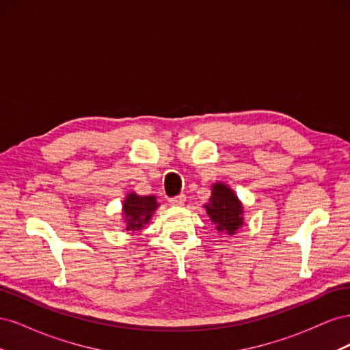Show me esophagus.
I'll use <instances>...</instances> for the list:
<instances>
[{
	"instance_id": "34e87169",
	"label": "esophagus",
	"mask_w": 350,
	"mask_h": 350,
	"mask_svg": "<svg viewBox=\"0 0 350 350\" xmlns=\"http://www.w3.org/2000/svg\"><path fill=\"white\" fill-rule=\"evenodd\" d=\"M185 200H187L185 194H179V196H176V197L169 198V203H171L172 206H184Z\"/></svg>"
}]
</instances>
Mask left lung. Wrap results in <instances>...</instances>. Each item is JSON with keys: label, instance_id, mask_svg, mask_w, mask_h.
I'll list each match as a JSON object with an SVG mask.
<instances>
[{"label": "left lung", "instance_id": "8db88e82", "mask_svg": "<svg viewBox=\"0 0 350 350\" xmlns=\"http://www.w3.org/2000/svg\"><path fill=\"white\" fill-rule=\"evenodd\" d=\"M204 208L211 224H215L216 229L221 234L235 235L243 224L242 203L235 196L234 189H230L224 183L211 185V197L208 198V203L204 204Z\"/></svg>", "mask_w": 350, "mask_h": 350}]
</instances>
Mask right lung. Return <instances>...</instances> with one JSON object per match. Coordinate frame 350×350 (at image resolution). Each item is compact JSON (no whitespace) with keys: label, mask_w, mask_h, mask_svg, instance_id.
I'll use <instances>...</instances> for the list:
<instances>
[{"label":"right lung","mask_w":350,"mask_h":350,"mask_svg":"<svg viewBox=\"0 0 350 350\" xmlns=\"http://www.w3.org/2000/svg\"><path fill=\"white\" fill-rule=\"evenodd\" d=\"M159 207L154 196H137L130 193L122 203V216L126 230H142L150 221Z\"/></svg>","instance_id":"obj_1"}]
</instances>
